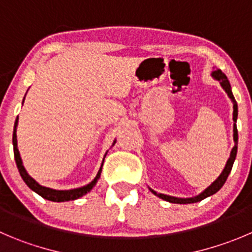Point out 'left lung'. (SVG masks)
<instances>
[{
  "instance_id": "obj_1",
  "label": "left lung",
  "mask_w": 252,
  "mask_h": 252,
  "mask_svg": "<svg viewBox=\"0 0 252 252\" xmlns=\"http://www.w3.org/2000/svg\"><path fill=\"white\" fill-rule=\"evenodd\" d=\"M212 76L214 79H217V80L220 81V85L222 86V89L225 90V93L227 94V96L231 99L232 104H234L232 120H234V122H235V124H234V142H235V146L232 147L231 153H230V157H229V159H227L226 164H225V168L222 169L221 174H220V176L218 177V178L215 179V181L213 182V183L210 184V186L208 187L204 191H202L199 195L193 196V198H176V196H171V195H166V194L157 193V191H155L153 189L150 188V190L152 191L155 195H157L158 198H160V199H163V200H167V202H169V203H176V204H190V203L200 202V200L205 199V198H208V196H210V195H213V194L217 193V191L219 190L222 186H224L225 182H226L227 177H229L230 172H231L234 160H235V158H236V152H238V128H236V119H238V104H236L235 97H234V95H232L231 86H230V83H229V80H227L226 75H225V74L222 73L220 69H215V70L212 73Z\"/></svg>"
}]
</instances>
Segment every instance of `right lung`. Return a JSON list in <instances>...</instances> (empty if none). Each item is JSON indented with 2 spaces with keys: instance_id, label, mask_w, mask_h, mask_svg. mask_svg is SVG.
Segmentation results:
<instances>
[{
  "instance_id": "right-lung-1",
  "label": "right lung",
  "mask_w": 252,
  "mask_h": 252,
  "mask_svg": "<svg viewBox=\"0 0 252 252\" xmlns=\"http://www.w3.org/2000/svg\"><path fill=\"white\" fill-rule=\"evenodd\" d=\"M25 101V100H23ZM17 125H18V116H17V120L16 122H14V128H13V138H12V142H13V153H14V159H16V164H17V168H18V171H20V174L21 177H22V179L25 181V183L27 184L28 187H30L31 189H32L33 191H35L37 194H39L42 198H44V199L47 200H50V202H69V200H75L78 199V198H80V196L85 195L86 193H89V191L92 190L93 188L95 187V184L97 183V181H99L100 176H101V169H102V164L101 167H100L99 172H97L96 177L94 178V181H92L89 184H86V186L84 187H80V188H75V189H69V190H57V189H52V188H47V187H43L40 186L38 182H35L34 179L32 178V177L30 176V174L27 173V171H26V168L23 167V163H22V158H21L20 156V151H18V147H17ZM115 142L116 141H114V143H112V146L115 145ZM106 156V155H105ZM105 159V157H104ZM104 163V162H102Z\"/></svg>"
}]
</instances>
